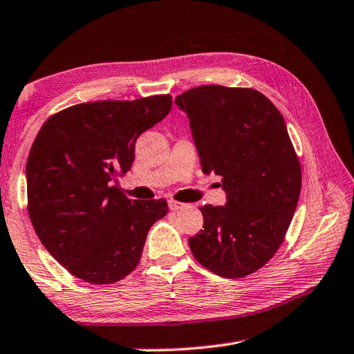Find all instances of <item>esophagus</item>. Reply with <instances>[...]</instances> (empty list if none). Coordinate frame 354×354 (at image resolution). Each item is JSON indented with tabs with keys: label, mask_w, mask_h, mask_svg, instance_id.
<instances>
[{
	"label": "esophagus",
	"mask_w": 354,
	"mask_h": 354,
	"mask_svg": "<svg viewBox=\"0 0 354 354\" xmlns=\"http://www.w3.org/2000/svg\"><path fill=\"white\" fill-rule=\"evenodd\" d=\"M169 207H170V210H173V212H178V210L187 207V204L175 201V199H169Z\"/></svg>",
	"instance_id": "1"
}]
</instances>
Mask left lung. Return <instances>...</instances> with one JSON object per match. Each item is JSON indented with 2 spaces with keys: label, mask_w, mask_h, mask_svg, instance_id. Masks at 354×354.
Masks as SVG:
<instances>
[{
  "label": "left lung",
  "mask_w": 354,
  "mask_h": 354,
  "mask_svg": "<svg viewBox=\"0 0 354 354\" xmlns=\"http://www.w3.org/2000/svg\"><path fill=\"white\" fill-rule=\"evenodd\" d=\"M175 104L190 120L203 171L221 178L227 196L199 207L204 229L189 239L192 254L224 279L259 271L283 243L301 189L283 115L252 88L196 86Z\"/></svg>",
  "instance_id": "8db88e82"
}]
</instances>
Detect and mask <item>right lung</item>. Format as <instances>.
Masks as SVG:
<instances>
[{"label": "right lung", "mask_w": 354, "mask_h": 354, "mask_svg": "<svg viewBox=\"0 0 354 354\" xmlns=\"http://www.w3.org/2000/svg\"><path fill=\"white\" fill-rule=\"evenodd\" d=\"M171 110V95L69 106L44 122L26 164L28 212L38 239L86 283L110 285L134 271L165 199H128L118 185L139 134Z\"/></svg>", "instance_id": "1"}]
</instances>
